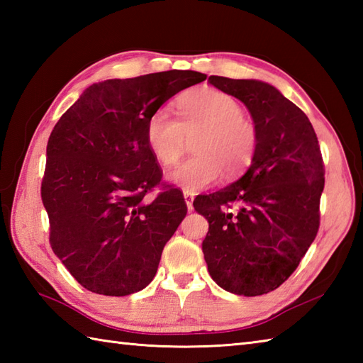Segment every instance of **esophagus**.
Returning <instances> with one entry per match:
<instances>
[{
	"mask_svg": "<svg viewBox=\"0 0 363 363\" xmlns=\"http://www.w3.org/2000/svg\"><path fill=\"white\" fill-rule=\"evenodd\" d=\"M184 198H186L187 209H189V211H194V198H195V194H191V191L184 190Z\"/></svg>",
	"mask_w": 363,
	"mask_h": 363,
	"instance_id": "1",
	"label": "esophagus"
}]
</instances>
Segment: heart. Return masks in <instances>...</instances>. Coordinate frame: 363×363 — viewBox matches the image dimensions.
<instances>
[{
    "label": "heart",
    "instance_id": "1",
    "mask_svg": "<svg viewBox=\"0 0 363 363\" xmlns=\"http://www.w3.org/2000/svg\"><path fill=\"white\" fill-rule=\"evenodd\" d=\"M194 156L182 160L168 179L187 191L203 190L217 182L223 172L237 176L248 168L259 150V129L245 117L243 107L225 91L198 89L177 101V118L167 109L154 111L145 125L150 152L162 165L179 159L193 137Z\"/></svg>",
    "mask_w": 363,
    "mask_h": 363
}]
</instances>
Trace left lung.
Here are the masks:
<instances>
[{
  "label": "left lung",
  "instance_id": "1",
  "mask_svg": "<svg viewBox=\"0 0 363 363\" xmlns=\"http://www.w3.org/2000/svg\"><path fill=\"white\" fill-rule=\"evenodd\" d=\"M209 82L248 107L259 150L237 182L194 201L209 221L204 259L221 289L265 295L289 279L317 237L325 189L318 138L307 115L269 84L225 76Z\"/></svg>",
  "mask_w": 363,
  "mask_h": 363
}]
</instances>
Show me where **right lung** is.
<instances>
[{
  "label": "right lung",
  "instance_id": "obj_1",
  "mask_svg": "<svg viewBox=\"0 0 363 363\" xmlns=\"http://www.w3.org/2000/svg\"><path fill=\"white\" fill-rule=\"evenodd\" d=\"M207 78L169 70L90 86L46 145L42 201L54 254L84 289L126 296L156 276L165 243L187 215L145 140L150 115ZM159 185L148 205L144 196Z\"/></svg>",
  "mask_w": 363,
  "mask_h": 363
}]
</instances>
